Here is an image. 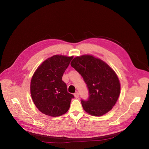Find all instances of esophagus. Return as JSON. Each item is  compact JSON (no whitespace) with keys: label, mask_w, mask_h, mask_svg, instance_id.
<instances>
[{"label":"esophagus","mask_w":149,"mask_h":149,"mask_svg":"<svg viewBox=\"0 0 149 149\" xmlns=\"http://www.w3.org/2000/svg\"><path fill=\"white\" fill-rule=\"evenodd\" d=\"M74 96H75V98H79V94L78 93H75L74 94Z\"/></svg>","instance_id":"obj_1"}]
</instances>
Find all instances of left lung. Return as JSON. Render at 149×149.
Instances as JSON below:
<instances>
[{"label":"left lung","instance_id":"1","mask_svg":"<svg viewBox=\"0 0 149 149\" xmlns=\"http://www.w3.org/2000/svg\"><path fill=\"white\" fill-rule=\"evenodd\" d=\"M70 65L81 75L88 89V99L81 100L85 111L94 116L110 111L120 91L114 71L101 60L88 55L75 58Z\"/></svg>","mask_w":149,"mask_h":149}]
</instances>
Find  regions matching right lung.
I'll return each mask as SVG.
<instances>
[{
  "label": "right lung",
  "instance_id": "add662e5",
  "mask_svg": "<svg viewBox=\"0 0 149 149\" xmlns=\"http://www.w3.org/2000/svg\"><path fill=\"white\" fill-rule=\"evenodd\" d=\"M72 58L58 55L52 56L38 67L32 77L31 98L43 114L56 117L68 111L74 96L68 92L62 77Z\"/></svg>",
  "mask_w": 149,
  "mask_h": 149
}]
</instances>
